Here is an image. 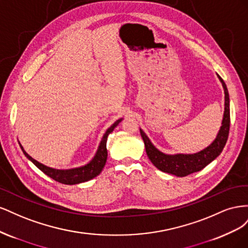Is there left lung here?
<instances>
[{
  "label": "left lung",
  "mask_w": 248,
  "mask_h": 248,
  "mask_svg": "<svg viewBox=\"0 0 248 248\" xmlns=\"http://www.w3.org/2000/svg\"><path fill=\"white\" fill-rule=\"evenodd\" d=\"M223 90H224V114L222 119V125L219 129L218 134L211 145L206 149L196 154H176L167 155L159 150H157L152 142L150 141L145 132L140 130V136L144 140L146 152L149 159L154 166L161 171L169 172L178 177L188 176L192 172L199 171L204 169L206 166L213 161L218 156L227 144L230 131V97L227 85L224 84L223 79L218 76Z\"/></svg>",
  "instance_id": "1"
}]
</instances>
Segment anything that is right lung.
<instances>
[{
  "label": "right lung",
  "instance_id": "add662e5",
  "mask_svg": "<svg viewBox=\"0 0 248 248\" xmlns=\"http://www.w3.org/2000/svg\"><path fill=\"white\" fill-rule=\"evenodd\" d=\"M121 121H122V119L117 120V121L107 130V132L104 133L102 140L98 147V150H97L96 155L94 156V158L88 164H86V166L77 168V169L56 170V169L48 168L46 166H44V164L38 162L37 160L33 159L32 157L25 151L24 148H22V146L20 144H19V146L22 150V152H24V154L27 156V158L31 160L37 168L44 172V174L47 175L51 179H54L55 181H57L59 183H62V184H67V185L78 184V183L89 181V180H91L100 174L102 169L104 168V166H106L107 158H108V150H107L108 137V134L111 133L112 130L115 129V127Z\"/></svg>",
  "mask_w": 248,
  "mask_h": 248
}]
</instances>
